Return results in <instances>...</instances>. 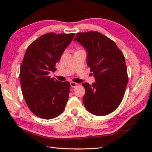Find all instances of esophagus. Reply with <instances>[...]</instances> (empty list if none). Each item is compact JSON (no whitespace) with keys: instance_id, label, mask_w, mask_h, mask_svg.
I'll return each mask as SVG.
<instances>
[{"instance_id":"esophagus-1","label":"esophagus","mask_w":152,"mask_h":152,"mask_svg":"<svg viewBox=\"0 0 152 152\" xmlns=\"http://www.w3.org/2000/svg\"><path fill=\"white\" fill-rule=\"evenodd\" d=\"M78 85V83H75V82H70V86L72 87V88H75V87Z\"/></svg>"}]
</instances>
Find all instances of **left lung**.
Listing matches in <instances>:
<instances>
[{"instance_id":"8db88e82","label":"left lung","mask_w":152,"mask_h":152,"mask_svg":"<svg viewBox=\"0 0 152 152\" xmlns=\"http://www.w3.org/2000/svg\"><path fill=\"white\" fill-rule=\"evenodd\" d=\"M74 40L88 51V63L95 82L83 83V102L87 110L105 115L115 110L121 102L128 83L125 57L114 41L97 31L78 33Z\"/></svg>"}]
</instances>
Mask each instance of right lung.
<instances>
[{"instance_id":"right-lung-1","label":"right lung","mask_w":152,"mask_h":152,"mask_svg":"<svg viewBox=\"0 0 152 152\" xmlns=\"http://www.w3.org/2000/svg\"><path fill=\"white\" fill-rule=\"evenodd\" d=\"M74 35L46 33L33 42L25 52L19 72L21 91L28 108L40 118H55L65 108L70 83L49 74L56 70V63Z\"/></svg>"}]
</instances>
